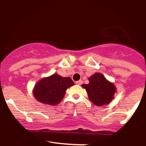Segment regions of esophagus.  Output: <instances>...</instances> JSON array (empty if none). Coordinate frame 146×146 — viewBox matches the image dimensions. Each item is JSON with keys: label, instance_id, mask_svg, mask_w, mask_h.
<instances>
[{"label": "esophagus", "instance_id": "obj_1", "mask_svg": "<svg viewBox=\"0 0 146 146\" xmlns=\"http://www.w3.org/2000/svg\"><path fill=\"white\" fill-rule=\"evenodd\" d=\"M82 83H83V81H81V80H79V81H76V84H78V85H81V84H82Z\"/></svg>", "mask_w": 146, "mask_h": 146}]
</instances>
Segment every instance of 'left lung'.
Masks as SVG:
<instances>
[{
  "mask_svg": "<svg viewBox=\"0 0 146 146\" xmlns=\"http://www.w3.org/2000/svg\"><path fill=\"white\" fill-rule=\"evenodd\" d=\"M88 84H82L87 92L89 100L98 106L108 104L115 92L114 85L106 79L101 73H96L90 78Z\"/></svg>",
  "mask_w": 146,
  "mask_h": 146,
  "instance_id": "8db88e82",
  "label": "left lung"
}]
</instances>
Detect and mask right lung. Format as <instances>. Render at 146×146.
<instances>
[{
    "label": "right lung",
    "instance_id": "right-lung-1",
    "mask_svg": "<svg viewBox=\"0 0 146 146\" xmlns=\"http://www.w3.org/2000/svg\"><path fill=\"white\" fill-rule=\"evenodd\" d=\"M73 84L74 83L70 77H62L55 73L40 80L35 84L33 94L39 102L54 106L61 102L66 89Z\"/></svg>",
    "mask_w": 146,
    "mask_h": 146
}]
</instances>
